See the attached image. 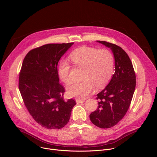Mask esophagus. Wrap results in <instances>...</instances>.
<instances>
[{"label":"esophagus","instance_id":"1","mask_svg":"<svg viewBox=\"0 0 157 157\" xmlns=\"http://www.w3.org/2000/svg\"><path fill=\"white\" fill-rule=\"evenodd\" d=\"M76 102L77 104H81L85 102V100H79V99H76Z\"/></svg>","mask_w":157,"mask_h":157}]
</instances>
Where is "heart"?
Masks as SVG:
<instances>
[{
    "mask_svg": "<svg viewBox=\"0 0 157 157\" xmlns=\"http://www.w3.org/2000/svg\"><path fill=\"white\" fill-rule=\"evenodd\" d=\"M72 62L77 66L84 67L83 81L70 85L67 92L70 97L79 99L85 98L94 89L103 88L108 83L114 70V59L111 52L103 49L98 50L91 47H80L70 55ZM58 74L65 84L71 82V65L65 59H62L58 66Z\"/></svg>",
    "mask_w": 157,
    "mask_h": 157,
    "instance_id": "1",
    "label": "heart"
}]
</instances>
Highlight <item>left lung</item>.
I'll return each mask as SVG.
<instances>
[{"label": "left lung", "instance_id": "8db88e82", "mask_svg": "<svg viewBox=\"0 0 157 157\" xmlns=\"http://www.w3.org/2000/svg\"><path fill=\"white\" fill-rule=\"evenodd\" d=\"M97 42L111 49L115 72L108 85L97 95L98 108L90 118L97 127L108 128L116 125L129 108L136 88V74L129 56L121 47L105 41Z\"/></svg>", "mask_w": 157, "mask_h": 157}]
</instances>
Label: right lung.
<instances>
[{"instance_id":"add662e5","label":"right lung","mask_w":157,"mask_h":157,"mask_svg":"<svg viewBox=\"0 0 157 157\" xmlns=\"http://www.w3.org/2000/svg\"><path fill=\"white\" fill-rule=\"evenodd\" d=\"M74 43L48 44L33 49L25 57L19 76V90L34 120L48 129L67 124L76 102L63 100L57 65Z\"/></svg>"}]
</instances>
